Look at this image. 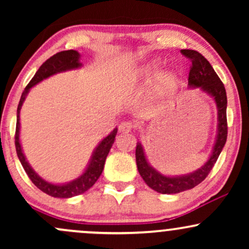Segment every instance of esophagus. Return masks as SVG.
Masks as SVG:
<instances>
[{"mask_svg": "<svg viewBox=\"0 0 249 249\" xmlns=\"http://www.w3.org/2000/svg\"><path fill=\"white\" fill-rule=\"evenodd\" d=\"M133 128V124L131 122H123L119 125V131L121 132H131Z\"/></svg>", "mask_w": 249, "mask_h": 249, "instance_id": "34e87169", "label": "esophagus"}]
</instances>
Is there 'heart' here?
Instances as JSON below:
<instances>
[{"instance_id":"heart-1","label":"heart","mask_w":249,"mask_h":249,"mask_svg":"<svg viewBox=\"0 0 249 249\" xmlns=\"http://www.w3.org/2000/svg\"><path fill=\"white\" fill-rule=\"evenodd\" d=\"M157 65L156 64H151V65H146L144 69L142 70V76L148 77L150 75H152V72H154V69H156ZM174 85V76L170 72H164L159 76L158 81H157V88L160 92H167V91H171L173 89Z\"/></svg>"}]
</instances>
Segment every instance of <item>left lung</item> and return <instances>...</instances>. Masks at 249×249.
<instances>
[{
    "label": "left lung",
    "instance_id": "8db88e82",
    "mask_svg": "<svg viewBox=\"0 0 249 249\" xmlns=\"http://www.w3.org/2000/svg\"><path fill=\"white\" fill-rule=\"evenodd\" d=\"M180 53L192 62L190 73H188V87L200 88L204 92L213 97V99L215 101L216 108H218V134H216V141L213 146L212 154L208 158L206 164H204L192 173L178 177H167L154 170L148 164L142 144L137 142L136 162L138 172L148 187L162 194L180 193L182 191L191 190L201 181H204L213 168L214 164L218 160L226 141H227V116H226L227 96H226L224 84L220 81L219 76L216 75L210 62L201 53L190 49L181 50Z\"/></svg>",
    "mask_w": 249,
    "mask_h": 249
}]
</instances>
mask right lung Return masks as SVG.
Instances as JSON below:
<instances>
[{
  "instance_id": "add662e5",
  "label": "right lung",
  "mask_w": 249,
  "mask_h": 249,
  "mask_svg": "<svg viewBox=\"0 0 249 249\" xmlns=\"http://www.w3.org/2000/svg\"><path fill=\"white\" fill-rule=\"evenodd\" d=\"M79 57H81V55H79L78 51L65 50L61 51V53H57L56 55L51 56L49 59H47V61L39 67V69L37 70V72L35 73V76L33 77V79L29 82V84L25 87L23 93H22L21 96V99H19L18 107H17V122L15 132V146L17 157H18L25 173L28 174V177H29L31 181L34 182V185H35L37 188H39L42 192L49 194V196H53V198H71V196H76L87 192L89 188L93 186V184H95L99 177H101L103 168H104L105 160H107V157L108 152H110L111 147H112V144L115 142L117 131H118L117 128H115L112 132L108 134L107 137H105V138L99 142L98 146L96 147L92 156H91L90 162H89L84 173H83L82 176H79L77 179L72 180V181L67 182V184L56 185L45 181L44 179H42L41 177L31 168L29 162L25 159V156L23 154V151H22L21 147V142H19V111H21L22 105H23L25 97H27L30 89L33 88L34 85H36L37 83L42 82L43 79L48 78V77L53 75H56V73L58 72H64V71L81 68L82 63L79 62Z\"/></svg>"
}]
</instances>
